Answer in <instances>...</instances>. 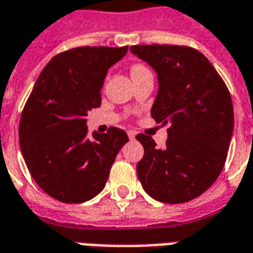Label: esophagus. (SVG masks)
<instances>
[{
    "label": "esophagus",
    "mask_w": 253,
    "mask_h": 253,
    "mask_svg": "<svg viewBox=\"0 0 253 253\" xmlns=\"http://www.w3.org/2000/svg\"><path fill=\"white\" fill-rule=\"evenodd\" d=\"M127 135H128V138H130V139H134V138H135V135H137V132L134 131V130H128V131H127Z\"/></svg>",
    "instance_id": "1"
}]
</instances>
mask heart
Here are the masks:
<instances>
[{"label": "heart", "mask_w": 253, "mask_h": 253, "mask_svg": "<svg viewBox=\"0 0 253 253\" xmlns=\"http://www.w3.org/2000/svg\"><path fill=\"white\" fill-rule=\"evenodd\" d=\"M142 69H146V67L142 66V65H135V66H132L131 72H138V70H142Z\"/></svg>", "instance_id": "heart-1"}]
</instances>
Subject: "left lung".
<instances>
[{"label": "left lung", "mask_w": 253, "mask_h": 253, "mask_svg": "<svg viewBox=\"0 0 253 253\" xmlns=\"http://www.w3.org/2000/svg\"><path fill=\"white\" fill-rule=\"evenodd\" d=\"M130 51L157 73L150 114L157 123L169 125L164 149L156 148L149 135H137L145 149L138 179L156 201H192L217 180L226 161L234 125L228 86L192 47L141 44Z\"/></svg>", "instance_id": "obj_1"}]
</instances>
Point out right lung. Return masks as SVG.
I'll use <instances>...</instances> for the list:
<instances>
[{"mask_svg":"<svg viewBox=\"0 0 253 253\" xmlns=\"http://www.w3.org/2000/svg\"><path fill=\"white\" fill-rule=\"evenodd\" d=\"M128 47H77L58 54L36 80L19 126L20 148L36 184L63 203L100 194L121 148L125 130L110 127L88 138V111L101 104L107 72Z\"/></svg>","mask_w":253,"mask_h":253,"instance_id":"add662e5","label":"right lung"}]
</instances>
